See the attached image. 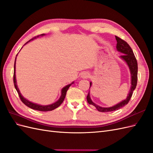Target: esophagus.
I'll return each mask as SVG.
<instances>
[{"label": "esophagus", "instance_id": "1", "mask_svg": "<svg viewBox=\"0 0 153 153\" xmlns=\"http://www.w3.org/2000/svg\"><path fill=\"white\" fill-rule=\"evenodd\" d=\"M89 76V73H85V74H84V75H82V77H84V78H87V77H88Z\"/></svg>", "mask_w": 153, "mask_h": 153}]
</instances>
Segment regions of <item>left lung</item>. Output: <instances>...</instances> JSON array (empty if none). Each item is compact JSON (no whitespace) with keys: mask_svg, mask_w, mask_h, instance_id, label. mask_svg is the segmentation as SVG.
<instances>
[{"mask_svg":"<svg viewBox=\"0 0 153 153\" xmlns=\"http://www.w3.org/2000/svg\"><path fill=\"white\" fill-rule=\"evenodd\" d=\"M115 39L117 40V47H116L117 50L119 51V52L124 53L121 55L120 57L126 62L129 68V69H130L131 76V87L130 91H129L128 96H127L126 100H124V101H121V103L117 104L116 105L109 108L101 107V106L94 103L90 98V95L89 92V93H88V95L87 96V100L88 103L94 106L98 110L99 112H112V111L119 110L121 108L123 107V106H124L125 105H126L128 103L129 100H130L131 96L133 94V91L135 89L137 84L138 64H137L136 57L133 53V50L130 47V46H129L124 40L122 39L121 38H120L119 37L116 36H115ZM91 84H92L91 82L89 88L91 87Z\"/></svg>","mask_w":153,"mask_h":153,"instance_id":"left-lung-1","label":"left lung"}]
</instances>
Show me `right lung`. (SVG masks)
Instances as JSON below:
<instances>
[{"instance_id": "right-lung-1", "label": "right lung", "mask_w": 153, "mask_h": 153, "mask_svg": "<svg viewBox=\"0 0 153 153\" xmlns=\"http://www.w3.org/2000/svg\"><path fill=\"white\" fill-rule=\"evenodd\" d=\"M45 34H41V36H44ZM36 38V37H34V38H33L32 39H34ZM30 40H29V41H30ZM28 43V42H27ZM25 43V44H26ZM17 56V55H16ZM15 62H16V59H15ZM13 82H14V85H15V89L16 90V91L18 92V95H19V97L20 98L21 100V101L23 102V103H24L26 106H28V107L32 108V109H34V110H39V111H42V112H47V111H51V110H53L54 109H55L56 108L59 107V106L61 105L62 104V103L63 102V101L64 100V98H65V96H66V92L68 91V89H69V87L71 86V84H69L68 85H66V87H64L63 89H62L61 91V97H60L59 100L57 101V102H55L52 105H47V106H43V105H38V104H35V103H33L30 102V101H28L27 100H26L25 98H24V97H23L21 94V93L19 91V89H18V88L17 87V85H16V76H15V65H14V75H13ZM73 84V83H72Z\"/></svg>"}]
</instances>
